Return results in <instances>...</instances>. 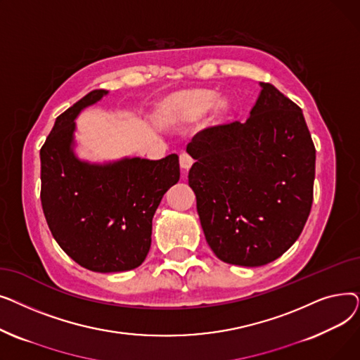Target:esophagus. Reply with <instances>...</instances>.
Returning a JSON list of instances; mask_svg holds the SVG:
<instances>
[{"label": "esophagus", "instance_id": "obj_1", "mask_svg": "<svg viewBox=\"0 0 360 360\" xmlns=\"http://www.w3.org/2000/svg\"><path fill=\"white\" fill-rule=\"evenodd\" d=\"M179 163H181V167L184 169V170H188L190 169L191 166H193V163H194V159L186 153V151H182V153L179 155Z\"/></svg>", "mask_w": 360, "mask_h": 360}]
</instances>
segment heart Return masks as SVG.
<instances>
[{"label":"heart","mask_w":360,"mask_h":360,"mask_svg":"<svg viewBox=\"0 0 360 360\" xmlns=\"http://www.w3.org/2000/svg\"><path fill=\"white\" fill-rule=\"evenodd\" d=\"M216 101V94L209 90H194L174 96L169 102L170 110L181 121H193L201 117L204 112L210 109ZM226 105L221 102L219 109L223 110Z\"/></svg>","instance_id":"heart-1"}]
</instances>
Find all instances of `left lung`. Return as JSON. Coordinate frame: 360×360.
Returning <instances> with one entry per match:
<instances>
[{
    "label": "left lung",
    "instance_id": "obj_1",
    "mask_svg": "<svg viewBox=\"0 0 360 360\" xmlns=\"http://www.w3.org/2000/svg\"><path fill=\"white\" fill-rule=\"evenodd\" d=\"M245 122L197 132L188 184L207 243L224 262L259 267L296 242L311 213L315 146L302 109L270 83Z\"/></svg>",
    "mask_w": 360,
    "mask_h": 360
}]
</instances>
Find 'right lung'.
Instances as JSON below:
<instances>
[{"instance_id":"1","label":"right lung","mask_w":360,"mask_h":360,"mask_svg":"<svg viewBox=\"0 0 360 360\" xmlns=\"http://www.w3.org/2000/svg\"><path fill=\"white\" fill-rule=\"evenodd\" d=\"M108 91L87 93L56 118L41 148V201L63 251L96 273L128 271L146 259L151 220L162 197L179 181V160L140 158L90 165L72 153L79 112Z\"/></svg>"}]
</instances>
